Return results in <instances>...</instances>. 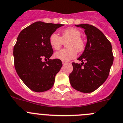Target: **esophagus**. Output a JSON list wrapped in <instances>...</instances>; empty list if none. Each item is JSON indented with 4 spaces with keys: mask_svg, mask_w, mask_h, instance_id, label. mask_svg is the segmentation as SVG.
I'll return each mask as SVG.
<instances>
[{
    "mask_svg": "<svg viewBox=\"0 0 123 123\" xmlns=\"http://www.w3.org/2000/svg\"><path fill=\"white\" fill-rule=\"evenodd\" d=\"M66 64H67V62H65V61H62V64L63 65H65Z\"/></svg>",
    "mask_w": 123,
    "mask_h": 123,
    "instance_id": "34e87169",
    "label": "esophagus"
}]
</instances>
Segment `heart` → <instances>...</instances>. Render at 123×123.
Wrapping results in <instances>:
<instances>
[{"mask_svg":"<svg viewBox=\"0 0 123 123\" xmlns=\"http://www.w3.org/2000/svg\"><path fill=\"white\" fill-rule=\"evenodd\" d=\"M81 33L74 28H68L61 33V36L55 33L51 34L49 38V43L53 49L57 50L66 42L67 48L54 53V57L62 61H69L76 57L78 52L85 48V42L80 37Z\"/></svg>","mask_w":123,"mask_h":123,"instance_id":"obj_1","label":"heart"}]
</instances>
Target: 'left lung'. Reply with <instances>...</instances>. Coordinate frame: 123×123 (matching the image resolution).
Segmentation results:
<instances>
[{
    "label": "left lung",
    "mask_w": 123,
    "mask_h": 123,
    "mask_svg": "<svg viewBox=\"0 0 123 123\" xmlns=\"http://www.w3.org/2000/svg\"><path fill=\"white\" fill-rule=\"evenodd\" d=\"M85 30L87 42L85 50L77 59L82 63L72 62L69 75L71 86L83 93H90L105 82L113 62L111 44L95 26L88 24L75 25Z\"/></svg>",
    "instance_id": "left-lung-1"
}]
</instances>
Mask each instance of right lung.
<instances>
[{
	"label": "right lung",
	"instance_id": "add662e5",
	"mask_svg": "<svg viewBox=\"0 0 123 123\" xmlns=\"http://www.w3.org/2000/svg\"><path fill=\"white\" fill-rule=\"evenodd\" d=\"M62 24L36 22L24 28L13 48L17 73L30 89L36 92L49 90L62 64L60 59H49L53 49L49 38ZM43 58L48 59L43 62Z\"/></svg>",
	"mask_w": 123,
	"mask_h": 123
}]
</instances>
